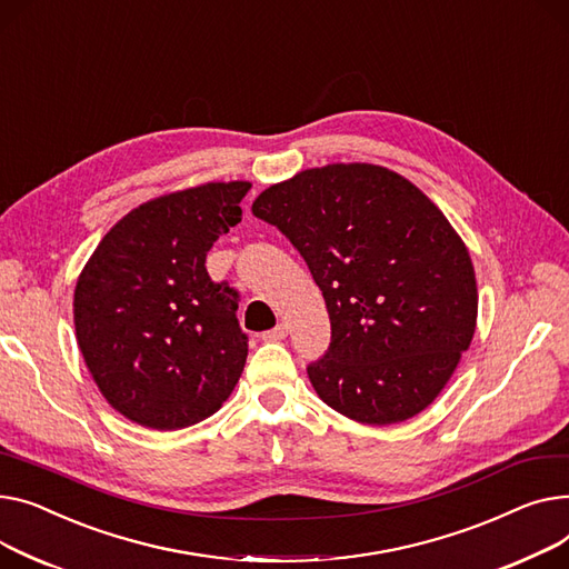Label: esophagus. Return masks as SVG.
Here are the masks:
<instances>
[{
    "mask_svg": "<svg viewBox=\"0 0 569 569\" xmlns=\"http://www.w3.org/2000/svg\"><path fill=\"white\" fill-rule=\"evenodd\" d=\"M284 338H287V323H278L276 328L266 330L263 336H261L263 342H280V340H284Z\"/></svg>",
    "mask_w": 569,
    "mask_h": 569,
    "instance_id": "34e87169",
    "label": "esophagus"
}]
</instances>
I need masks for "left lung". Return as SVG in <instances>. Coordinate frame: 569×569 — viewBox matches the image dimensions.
Returning a JSON list of instances; mask_svg holds the SVG:
<instances>
[{
  "instance_id": "1",
  "label": "left lung",
  "mask_w": 569,
  "mask_h": 569,
  "mask_svg": "<svg viewBox=\"0 0 569 569\" xmlns=\"http://www.w3.org/2000/svg\"><path fill=\"white\" fill-rule=\"evenodd\" d=\"M252 213L323 293L330 347L308 365L323 402L379 427L427 409L478 321L473 261L441 209L388 167L332 162L266 188Z\"/></svg>"
}]
</instances>
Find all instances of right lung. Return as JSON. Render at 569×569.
Instances as JSON below:
<instances>
[{"mask_svg":"<svg viewBox=\"0 0 569 569\" xmlns=\"http://www.w3.org/2000/svg\"><path fill=\"white\" fill-rule=\"evenodd\" d=\"M248 181L202 183L126 213L76 284V338L123 418L183 429L213 416L239 383L248 336L239 291L207 273V252L241 222Z\"/></svg>","mask_w":569,"mask_h":569,"instance_id":"obj_1","label":"right lung"}]
</instances>
